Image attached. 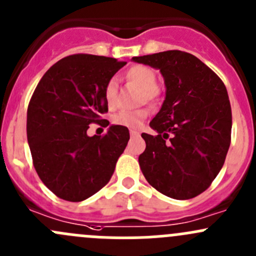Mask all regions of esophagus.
<instances>
[{
    "label": "esophagus",
    "instance_id": "esophagus-1",
    "mask_svg": "<svg viewBox=\"0 0 256 256\" xmlns=\"http://www.w3.org/2000/svg\"><path fill=\"white\" fill-rule=\"evenodd\" d=\"M130 135H131V136H138V135H140V131H138V130H130Z\"/></svg>",
    "mask_w": 256,
    "mask_h": 256
}]
</instances>
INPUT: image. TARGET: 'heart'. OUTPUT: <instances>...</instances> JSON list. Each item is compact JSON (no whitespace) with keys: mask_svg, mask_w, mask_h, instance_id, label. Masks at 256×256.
<instances>
[{"mask_svg":"<svg viewBox=\"0 0 256 256\" xmlns=\"http://www.w3.org/2000/svg\"><path fill=\"white\" fill-rule=\"evenodd\" d=\"M126 78L144 88V100H154L158 95V89L156 88L157 76L154 69L146 66H131L126 73ZM104 98L109 109L116 108L118 102V89L115 79H110L105 85ZM147 115H148V112L146 109L122 110L112 116V122L115 125L130 128H140Z\"/></svg>","mask_w":256,"mask_h":256,"instance_id":"obj_1","label":"heart"}]
</instances>
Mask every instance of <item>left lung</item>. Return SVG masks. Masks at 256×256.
Returning a JSON list of instances; mask_svg holds the SVG:
<instances>
[{
	"instance_id": "obj_1",
	"label": "left lung",
	"mask_w": 256,
	"mask_h": 256,
	"mask_svg": "<svg viewBox=\"0 0 256 256\" xmlns=\"http://www.w3.org/2000/svg\"><path fill=\"white\" fill-rule=\"evenodd\" d=\"M134 62L160 69L166 99L150 122L157 135L142 134L138 157L147 182L167 197L190 200L212 184L226 161L232 138L226 88L193 54L166 50Z\"/></svg>"
}]
</instances>
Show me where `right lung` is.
<instances>
[{
  "label": "right lung",
  "mask_w": 256,
  "mask_h": 256,
  "mask_svg": "<svg viewBox=\"0 0 256 256\" xmlns=\"http://www.w3.org/2000/svg\"><path fill=\"white\" fill-rule=\"evenodd\" d=\"M125 66L109 56L73 54L46 72L30 100L27 138L33 166L56 196L80 202L110 180L128 144V128L112 125L102 136H88L90 124L109 125L104 88Z\"/></svg>",
  "instance_id": "1"
}]
</instances>
